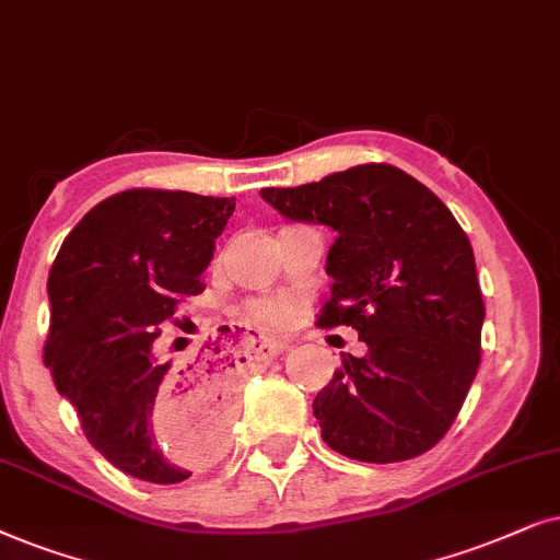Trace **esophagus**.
<instances>
[{
	"mask_svg": "<svg viewBox=\"0 0 560 560\" xmlns=\"http://www.w3.org/2000/svg\"><path fill=\"white\" fill-rule=\"evenodd\" d=\"M284 348H287L284 340H276V338H266V335H258V350H256V353H258L260 358H273V355H279Z\"/></svg>",
	"mask_w": 560,
	"mask_h": 560,
	"instance_id": "1",
	"label": "esophagus"
}]
</instances>
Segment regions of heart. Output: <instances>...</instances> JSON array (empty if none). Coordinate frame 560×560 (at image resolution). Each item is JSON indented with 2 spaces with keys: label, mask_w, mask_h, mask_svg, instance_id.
<instances>
[{
  "label": "heart",
  "mask_w": 560,
  "mask_h": 560,
  "mask_svg": "<svg viewBox=\"0 0 560 560\" xmlns=\"http://www.w3.org/2000/svg\"><path fill=\"white\" fill-rule=\"evenodd\" d=\"M296 302L289 296H266V300H253L248 304V315L260 325L284 327L294 317Z\"/></svg>",
  "instance_id": "obj_1"
}]
</instances>
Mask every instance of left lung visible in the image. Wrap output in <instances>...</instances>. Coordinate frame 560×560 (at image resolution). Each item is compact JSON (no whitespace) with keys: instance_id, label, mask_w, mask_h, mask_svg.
<instances>
[{"instance_id":"8db88e82","label":"left lung","mask_w":560,"mask_h":560,"mask_svg":"<svg viewBox=\"0 0 560 560\" xmlns=\"http://www.w3.org/2000/svg\"><path fill=\"white\" fill-rule=\"evenodd\" d=\"M281 218L335 230L319 327L350 325L369 353L312 401L323 441L363 464L430 451L479 369L483 300L471 243L448 207L401 168L366 163L292 189H260Z\"/></svg>"}]
</instances>
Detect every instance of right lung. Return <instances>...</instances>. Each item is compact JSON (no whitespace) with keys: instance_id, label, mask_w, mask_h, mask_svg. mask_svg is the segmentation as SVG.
<instances>
[{"instance_id":"1","label":"right lung","mask_w":560,"mask_h":560,"mask_svg":"<svg viewBox=\"0 0 560 560\" xmlns=\"http://www.w3.org/2000/svg\"><path fill=\"white\" fill-rule=\"evenodd\" d=\"M235 199L130 189L71 230L50 266L43 363L77 407L86 441L119 471L178 483L225 451L235 417V361L207 346L189 366L153 340L184 296L205 289Z\"/></svg>"}]
</instances>
